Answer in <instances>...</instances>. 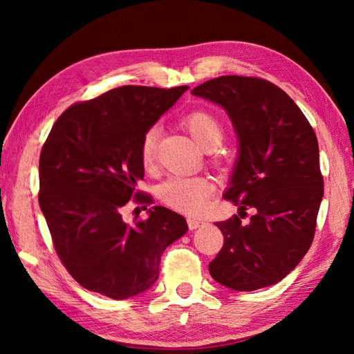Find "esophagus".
<instances>
[{
    "instance_id": "1",
    "label": "esophagus",
    "mask_w": 354,
    "mask_h": 354,
    "mask_svg": "<svg viewBox=\"0 0 354 354\" xmlns=\"http://www.w3.org/2000/svg\"><path fill=\"white\" fill-rule=\"evenodd\" d=\"M203 223H205V221L203 220H198V218H187V225H189V230H196V227H200Z\"/></svg>"
}]
</instances>
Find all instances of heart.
<instances>
[{
	"label": "heart",
	"instance_id": "b5f03b06",
	"mask_svg": "<svg viewBox=\"0 0 354 354\" xmlns=\"http://www.w3.org/2000/svg\"><path fill=\"white\" fill-rule=\"evenodd\" d=\"M183 127L203 149L218 148L225 139V127L215 113L203 109L189 112L183 118ZM156 142L158 128L153 127L142 136L139 156L143 169L149 170L156 159ZM212 194V184L203 176H181L175 175L159 185L158 196L167 207L179 212L195 214L206 206L209 195Z\"/></svg>",
	"mask_w": 354,
	"mask_h": 354
}]
</instances>
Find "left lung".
<instances>
[{
  "instance_id": "1",
  "label": "left lung",
  "mask_w": 354,
  "mask_h": 354,
  "mask_svg": "<svg viewBox=\"0 0 354 354\" xmlns=\"http://www.w3.org/2000/svg\"><path fill=\"white\" fill-rule=\"evenodd\" d=\"M192 93L225 107L239 137V160L225 200L255 211L215 226L223 247L209 273L230 289L250 292L279 283L314 241L323 196L319 142L283 88L253 76H218Z\"/></svg>"
}]
</instances>
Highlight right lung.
Listing matches in <instances>:
<instances>
[{
	"mask_svg": "<svg viewBox=\"0 0 354 354\" xmlns=\"http://www.w3.org/2000/svg\"><path fill=\"white\" fill-rule=\"evenodd\" d=\"M187 88L122 86L71 104L53 124L39 160V205L59 259L84 289L113 299L149 289L164 250L187 231L183 215L162 206L134 225L122 218L129 200L153 205L136 189L142 136Z\"/></svg>",
	"mask_w": 354,
	"mask_h": 354,
	"instance_id": "add662e5",
	"label": "right lung"
}]
</instances>
